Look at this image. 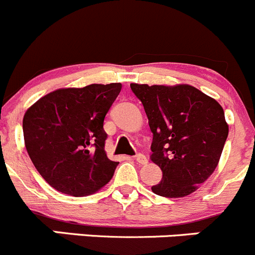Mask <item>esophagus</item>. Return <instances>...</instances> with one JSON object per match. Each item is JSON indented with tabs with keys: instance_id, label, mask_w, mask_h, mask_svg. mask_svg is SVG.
Instances as JSON below:
<instances>
[{
	"instance_id": "34e87169",
	"label": "esophagus",
	"mask_w": 255,
	"mask_h": 255,
	"mask_svg": "<svg viewBox=\"0 0 255 255\" xmlns=\"http://www.w3.org/2000/svg\"><path fill=\"white\" fill-rule=\"evenodd\" d=\"M135 160H137V163H139V164L148 163V159H146V156L142 153H138L137 155H135Z\"/></svg>"
}]
</instances>
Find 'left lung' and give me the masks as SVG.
I'll list each match as a JSON object with an SVG mask.
<instances>
[{
	"label": "left lung",
	"mask_w": 255,
	"mask_h": 255,
	"mask_svg": "<svg viewBox=\"0 0 255 255\" xmlns=\"http://www.w3.org/2000/svg\"><path fill=\"white\" fill-rule=\"evenodd\" d=\"M153 133L151 160L163 179L151 186L164 197L196 191L215 171L228 137L225 112L216 100L190 85L130 84Z\"/></svg>",
	"instance_id": "left-lung-1"
}]
</instances>
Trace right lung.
<instances>
[{
	"label": "right lung",
	"instance_id": "right-lung-1",
	"mask_svg": "<svg viewBox=\"0 0 255 255\" xmlns=\"http://www.w3.org/2000/svg\"><path fill=\"white\" fill-rule=\"evenodd\" d=\"M122 85L60 89L38 100L23 118L30 160L58 191L84 196L112 179L118 161L107 158L104 121Z\"/></svg>",
	"mask_w": 255,
	"mask_h": 255
}]
</instances>
